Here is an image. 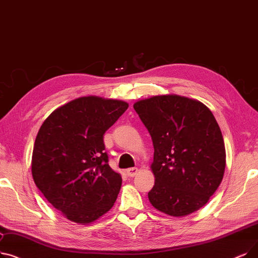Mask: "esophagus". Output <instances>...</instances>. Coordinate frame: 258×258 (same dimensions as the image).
I'll return each mask as SVG.
<instances>
[{"label":"esophagus","instance_id":"esophagus-1","mask_svg":"<svg viewBox=\"0 0 258 258\" xmlns=\"http://www.w3.org/2000/svg\"><path fill=\"white\" fill-rule=\"evenodd\" d=\"M138 171H139L138 167H130V169H127L125 172H126V175L128 177H134V176L137 175Z\"/></svg>","mask_w":258,"mask_h":258}]
</instances>
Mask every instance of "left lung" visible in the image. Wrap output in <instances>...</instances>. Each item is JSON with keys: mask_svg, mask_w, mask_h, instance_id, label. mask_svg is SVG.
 I'll use <instances>...</instances> for the list:
<instances>
[{"mask_svg": "<svg viewBox=\"0 0 258 258\" xmlns=\"http://www.w3.org/2000/svg\"><path fill=\"white\" fill-rule=\"evenodd\" d=\"M134 108L154 145L150 203L174 217L200 210L226 169L225 142L214 115L198 100L174 94L138 100Z\"/></svg>", "mask_w": 258, "mask_h": 258, "instance_id": "8db88e82", "label": "left lung"}]
</instances>
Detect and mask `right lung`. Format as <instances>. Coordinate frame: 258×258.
I'll list each match as a JSON object with an SVG mask.
<instances>
[{"mask_svg": "<svg viewBox=\"0 0 258 258\" xmlns=\"http://www.w3.org/2000/svg\"><path fill=\"white\" fill-rule=\"evenodd\" d=\"M127 107L122 100L79 97L41 125L31 157L33 181L69 220L89 225L113 208L122 178L107 163L103 135Z\"/></svg>", "mask_w": 258, "mask_h": 258, "instance_id": "obj_1", "label": "right lung"}]
</instances>
